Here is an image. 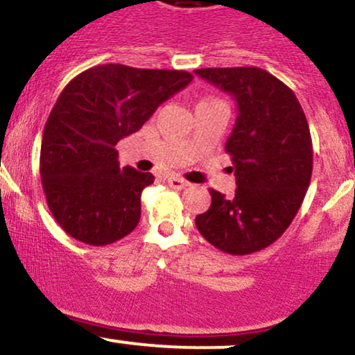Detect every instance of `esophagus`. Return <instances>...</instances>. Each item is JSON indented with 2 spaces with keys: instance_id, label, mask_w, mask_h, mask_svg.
Here are the masks:
<instances>
[{
  "instance_id": "34e87169",
  "label": "esophagus",
  "mask_w": 355,
  "mask_h": 355,
  "mask_svg": "<svg viewBox=\"0 0 355 355\" xmlns=\"http://www.w3.org/2000/svg\"><path fill=\"white\" fill-rule=\"evenodd\" d=\"M167 182H169V186L173 189H182V188H186V186H188V182H186L184 179H181L178 176H169V178H167Z\"/></svg>"
}]
</instances>
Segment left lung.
<instances>
[{"label": "left lung", "mask_w": 355, "mask_h": 355, "mask_svg": "<svg viewBox=\"0 0 355 355\" xmlns=\"http://www.w3.org/2000/svg\"><path fill=\"white\" fill-rule=\"evenodd\" d=\"M236 101L238 117L226 141L233 161V198L211 189V206L196 216L206 241L230 254H250L277 241L295 218L312 178L313 150L295 94L258 67L199 69Z\"/></svg>", "instance_id": "obj_1"}]
</instances>
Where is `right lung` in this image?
<instances>
[{"mask_svg":"<svg viewBox=\"0 0 355 355\" xmlns=\"http://www.w3.org/2000/svg\"><path fill=\"white\" fill-rule=\"evenodd\" d=\"M191 80L184 70L107 63L82 71L62 90L43 129L40 176L67 234L103 246L137 226L142 189L154 176L121 167L115 146Z\"/></svg>","mask_w":355,"mask_h":355,"instance_id":"right-lung-1","label":"right lung"}]
</instances>
